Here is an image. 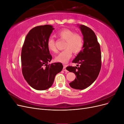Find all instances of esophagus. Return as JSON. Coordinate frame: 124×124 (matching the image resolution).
Listing matches in <instances>:
<instances>
[{
    "instance_id": "1",
    "label": "esophagus",
    "mask_w": 124,
    "mask_h": 124,
    "mask_svg": "<svg viewBox=\"0 0 124 124\" xmlns=\"http://www.w3.org/2000/svg\"><path fill=\"white\" fill-rule=\"evenodd\" d=\"M66 65H63V69H62V70L64 71H67V69H66Z\"/></svg>"
}]
</instances>
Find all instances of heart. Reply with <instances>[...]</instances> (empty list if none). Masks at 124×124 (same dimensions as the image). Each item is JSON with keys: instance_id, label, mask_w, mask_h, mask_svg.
<instances>
[{"instance_id": "b5f03b06", "label": "heart", "mask_w": 124, "mask_h": 124, "mask_svg": "<svg viewBox=\"0 0 124 124\" xmlns=\"http://www.w3.org/2000/svg\"><path fill=\"white\" fill-rule=\"evenodd\" d=\"M57 35L60 39L66 41L63 51L56 56V62L66 63L72 56V52L74 54L80 52L83 47V39L78 33L69 29L65 28L57 32ZM48 49L52 52H56L57 49L55 46V41L53 37H50L47 41Z\"/></svg>"}]
</instances>
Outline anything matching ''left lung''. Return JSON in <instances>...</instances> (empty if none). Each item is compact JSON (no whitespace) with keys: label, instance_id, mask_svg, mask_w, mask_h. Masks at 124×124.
Instances as JSON below:
<instances>
[{"label":"left lung","instance_id":"1","mask_svg":"<svg viewBox=\"0 0 124 124\" xmlns=\"http://www.w3.org/2000/svg\"><path fill=\"white\" fill-rule=\"evenodd\" d=\"M78 27L83 36V47L72 62L80 64V66H69L66 69L76 76L75 80L69 83L70 87L82 90L92 84L98 77L101 67V54L95 32L83 25Z\"/></svg>","mask_w":124,"mask_h":124}]
</instances>
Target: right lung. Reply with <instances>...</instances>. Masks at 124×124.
I'll return each mask as SVG.
<instances>
[{
  "instance_id": "obj_1",
  "label": "right lung",
  "mask_w": 124,
  "mask_h": 124,
  "mask_svg": "<svg viewBox=\"0 0 124 124\" xmlns=\"http://www.w3.org/2000/svg\"><path fill=\"white\" fill-rule=\"evenodd\" d=\"M54 28L50 25L33 28L26 37L21 52L22 73L31 87L38 91L51 87L63 68L61 62L48 64L52 58L47 41Z\"/></svg>"
}]
</instances>
